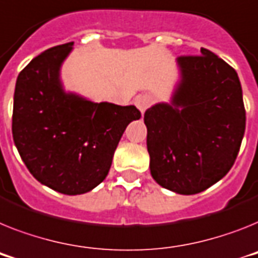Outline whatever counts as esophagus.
<instances>
[{
  "mask_svg": "<svg viewBox=\"0 0 258 258\" xmlns=\"http://www.w3.org/2000/svg\"><path fill=\"white\" fill-rule=\"evenodd\" d=\"M151 103H152V98H151L148 94H140V96H138L135 98L136 107L139 109V111L142 112V114L146 112V110L148 109Z\"/></svg>",
  "mask_w": 258,
  "mask_h": 258,
  "instance_id": "esophagus-1",
  "label": "esophagus"
}]
</instances>
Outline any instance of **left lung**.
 Segmentation results:
<instances>
[{
	"instance_id": "8db88e82",
	"label": "left lung",
	"mask_w": 258,
	"mask_h": 258,
	"mask_svg": "<svg viewBox=\"0 0 258 258\" xmlns=\"http://www.w3.org/2000/svg\"><path fill=\"white\" fill-rule=\"evenodd\" d=\"M178 79L168 102L144 114L149 169L160 186L191 196L226 176L245 131L239 76L215 53L176 60Z\"/></svg>"
}]
</instances>
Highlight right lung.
I'll use <instances>...</instances> for the list:
<instances>
[{"label": "right lung", "mask_w": 258, "mask_h": 258, "mask_svg": "<svg viewBox=\"0 0 258 258\" xmlns=\"http://www.w3.org/2000/svg\"><path fill=\"white\" fill-rule=\"evenodd\" d=\"M72 49L73 43L52 47L19 73L12 130L19 155L39 182L79 196L106 178L125 127L140 111L66 90L61 67Z\"/></svg>", "instance_id": "1"}]
</instances>
